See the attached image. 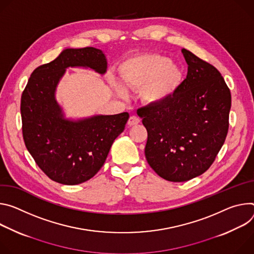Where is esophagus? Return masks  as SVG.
I'll return each mask as SVG.
<instances>
[{
    "label": "esophagus",
    "instance_id": "1",
    "mask_svg": "<svg viewBox=\"0 0 254 254\" xmlns=\"http://www.w3.org/2000/svg\"><path fill=\"white\" fill-rule=\"evenodd\" d=\"M139 122H140V119H139L138 117H136V116H130V118H129L127 124H128L129 126H134V125H137Z\"/></svg>",
    "mask_w": 254,
    "mask_h": 254
}]
</instances>
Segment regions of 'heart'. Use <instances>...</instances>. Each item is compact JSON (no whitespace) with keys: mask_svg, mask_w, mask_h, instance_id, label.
<instances>
[{"mask_svg":"<svg viewBox=\"0 0 254 254\" xmlns=\"http://www.w3.org/2000/svg\"><path fill=\"white\" fill-rule=\"evenodd\" d=\"M120 83L112 82L119 97H125L127 91H139L141 101L150 107H156L170 99L183 79L180 66L157 53H146L126 61L120 69Z\"/></svg>","mask_w":254,"mask_h":254,"instance_id":"1","label":"heart"}]
</instances>
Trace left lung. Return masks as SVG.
Instances as JSON below:
<instances>
[{"label": "left lung", "instance_id": "1", "mask_svg": "<svg viewBox=\"0 0 254 254\" xmlns=\"http://www.w3.org/2000/svg\"><path fill=\"white\" fill-rule=\"evenodd\" d=\"M182 52L188 74L163 104L137 110L147 130L145 157L170 182L204 174L214 162L229 127L231 93L219 70L190 51Z\"/></svg>", "mask_w": 254, "mask_h": 254}]
</instances>
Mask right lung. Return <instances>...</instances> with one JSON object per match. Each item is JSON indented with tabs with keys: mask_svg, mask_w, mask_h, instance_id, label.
Listing matches in <instances>:
<instances>
[{
	"mask_svg": "<svg viewBox=\"0 0 254 254\" xmlns=\"http://www.w3.org/2000/svg\"><path fill=\"white\" fill-rule=\"evenodd\" d=\"M68 67L104 74L108 64L105 53L95 47L63 50L32 72L21 97V117L25 145L41 171L56 183L71 186L100 171L129 114L66 118L55 94Z\"/></svg>",
	"mask_w": 254,
	"mask_h": 254,
	"instance_id": "add662e5",
	"label": "right lung"
}]
</instances>
